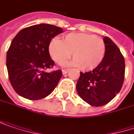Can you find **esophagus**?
I'll use <instances>...</instances> for the list:
<instances>
[{"label": "esophagus", "mask_w": 134, "mask_h": 134, "mask_svg": "<svg viewBox=\"0 0 134 134\" xmlns=\"http://www.w3.org/2000/svg\"><path fill=\"white\" fill-rule=\"evenodd\" d=\"M69 69H63V70H62V72H63V75H65V74H67V73L69 72Z\"/></svg>", "instance_id": "esophagus-1"}]
</instances>
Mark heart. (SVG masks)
Segmentation results:
<instances>
[{
  "instance_id": "1",
  "label": "heart",
  "mask_w": 134,
  "mask_h": 134,
  "mask_svg": "<svg viewBox=\"0 0 134 134\" xmlns=\"http://www.w3.org/2000/svg\"><path fill=\"white\" fill-rule=\"evenodd\" d=\"M49 53L58 64L64 63L71 55L74 58L69 65L78 66L81 71H91L103 62L106 45L104 41L94 35L86 33H71L64 41L54 37L49 44Z\"/></svg>"
}]
</instances>
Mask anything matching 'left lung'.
<instances>
[{
    "label": "left lung",
    "mask_w": 134,
    "mask_h": 134,
    "mask_svg": "<svg viewBox=\"0 0 134 134\" xmlns=\"http://www.w3.org/2000/svg\"><path fill=\"white\" fill-rule=\"evenodd\" d=\"M106 53L103 62L93 71L80 72L76 90L80 97L93 106L109 103L120 92L124 79V58L109 37H105Z\"/></svg>",
    "instance_id": "1"
}]
</instances>
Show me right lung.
<instances>
[{
  "label": "right lung",
  "mask_w": 134,
  "mask_h": 134,
  "mask_svg": "<svg viewBox=\"0 0 134 134\" xmlns=\"http://www.w3.org/2000/svg\"><path fill=\"white\" fill-rule=\"evenodd\" d=\"M63 32L62 28L42 23L22 29L13 38L7 53V68L11 85L19 96L37 100L55 89L62 71L44 70L54 65L49 53L50 41Z\"/></svg>",
  "instance_id": "add662e5"
}]
</instances>
